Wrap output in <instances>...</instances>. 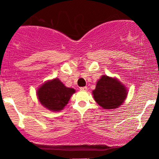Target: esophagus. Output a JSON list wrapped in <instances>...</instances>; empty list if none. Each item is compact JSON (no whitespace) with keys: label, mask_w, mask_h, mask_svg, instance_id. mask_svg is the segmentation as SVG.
Returning a JSON list of instances; mask_svg holds the SVG:
<instances>
[{"label":"esophagus","mask_w":159,"mask_h":159,"mask_svg":"<svg viewBox=\"0 0 159 159\" xmlns=\"http://www.w3.org/2000/svg\"><path fill=\"white\" fill-rule=\"evenodd\" d=\"M80 90L82 91H86L88 90V87H82V88H80Z\"/></svg>","instance_id":"34e87169"}]
</instances>
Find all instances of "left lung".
Listing matches in <instances>:
<instances>
[{"instance_id":"1","label":"left lung","mask_w":159,"mask_h":159,"mask_svg":"<svg viewBox=\"0 0 159 159\" xmlns=\"http://www.w3.org/2000/svg\"><path fill=\"white\" fill-rule=\"evenodd\" d=\"M93 94L95 101L104 109H114L124 103L128 93L116 78L103 75L97 82Z\"/></svg>"}]
</instances>
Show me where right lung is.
<instances>
[{
	"label": "right lung",
	"mask_w": 159,
	"mask_h": 159,
	"mask_svg": "<svg viewBox=\"0 0 159 159\" xmlns=\"http://www.w3.org/2000/svg\"><path fill=\"white\" fill-rule=\"evenodd\" d=\"M75 93L74 88H67L56 78L45 82L37 91L40 103L52 111H59L68 103L72 94Z\"/></svg>",
	"instance_id": "right-lung-1"
}]
</instances>
